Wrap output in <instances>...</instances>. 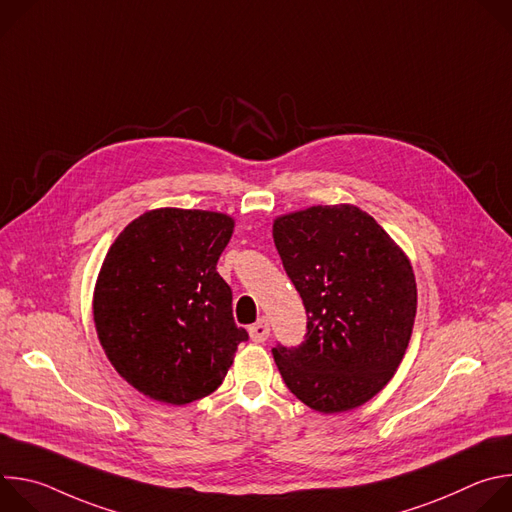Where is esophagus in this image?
<instances>
[{"label": "esophagus", "instance_id": "obj_1", "mask_svg": "<svg viewBox=\"0 0 512 512\" xmlns=\"http://www.w3.org/2000/svg\"><path fill=\"white\" fill-rule=\"evenodd\" d=\"M249 336L253 342H265L269 336V324L265 318L257 320L253 326H249Z\"/></svg>", "mask_w": 512, "mask_h": 512}]
</instances>
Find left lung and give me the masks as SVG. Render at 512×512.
<instances>
[{
  "label": "left lung",
  "mask_w": 512,
  "mask_h": 512,
  "mask_svg": "<svg viewBox=\"0 0 512 512\" xmlns=\"http://www.w3.org/2000/svg\"><path fill=\"white\" fill-rule=\"evenodd\" d=\"M273 241L308 314L302 344L271 350L287 389L320 413L367 403L409 346L417 310L409 259L350 204L279 216Z\"/></svg>",
  "instance_id": "obj_1"
}]
</instances>
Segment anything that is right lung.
Instances as JSON below:
<instances>
[{
  "label": "right lung",
  "mask_w": 512,
  "mask_h": 512,
  "mask_svg": "<svg viewBox=\"0 0 512 512\" xmlns=\"http://www.w3.org/2000/svg\"><path fill=\"white\" fill-rule=\"evenodd\" d=\"M221 212H145L111 245L93 316L115 371L154 401L186 405L221 387L237 346L233 291L216 263L233 235Z\"/></svg>",
  "instance_id": "obj_1"
}]
</instances>
